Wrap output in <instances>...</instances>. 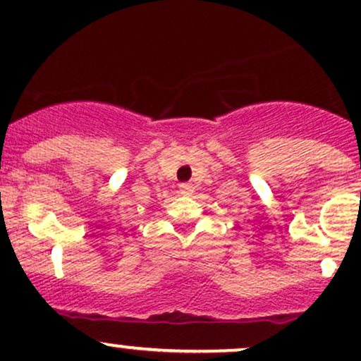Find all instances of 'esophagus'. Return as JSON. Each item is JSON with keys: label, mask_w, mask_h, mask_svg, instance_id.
I'll use <instances>...</instances> for the list:
<instances>
[{"label": "esophagus", "mask_w": 361, "mask_h": 361, "mask_svg": "<svg viewBox=\"0 0 361 361\" xmlns=\"http://www.w3.org/2000/svg\"><path fill=\"white\" fill-rule=\"evenodd\" d=\"M195 190V186L192 183H181L180 185V193L181 195H192Z\"/></svg>", "instance_id": "obj_1"}]
</instances>
